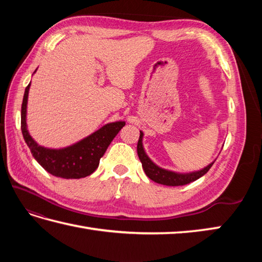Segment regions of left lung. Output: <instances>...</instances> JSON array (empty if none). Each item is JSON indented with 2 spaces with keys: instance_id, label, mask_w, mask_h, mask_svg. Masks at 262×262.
I'll use <instances>...</instances> for the list:
<instances>
[{
  "instance_id": "1",
  "label": "left lung",
  "mask_w": 262,
  "mask_h": 262,
  "mask_svg": "<svg viewBox=\"0 0 262 262\" xmlns=\"http://www.w3.org/2000/svg\"><path fill=\"white\" fill-rule=\"evenodd\" d=\"M142 140H143V133L141 132L140 140H138V143H137V154L142 162L143 169L145 171V173L149 179L153 180L154 182L161 183V185H164V186L187 185V183L196 181L200 177H203L204 174L207 173L208 170L211 168V165L214 164V162L210 163L209 165L206 166L205 169L197 172H192V173H176V172L161 169L158 165H155L145 154V151H144L143 148Z\"/></svg>"
}]
</instances>
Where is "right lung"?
I'll return each instance as SVG.
<instances>
[{
    "mask_svg": "<svg viewBox=\"0 0 262 262\" xmlns=\"http://www.w3.org/2000/svg\"><path fill=\"white\" fill-rule=\"evenodd\" d=\"M29 88L30 83L26 88L24 100H22L21 130L28 147L30 148L32 157L47 172L58 178L80 179V178H84L93 173L97 170L100 159L107 151L111 141L125 126V121L110 122V124L100 128L96 133H93L92 135L69 147L51 149L39 146L29 135L26 124L27 100Z\"/></svg>",
    "mask_w": 262,
    "mask_h": 262,
    "instance_id": "1",
    "label": "right lung"
}]
</instances>
